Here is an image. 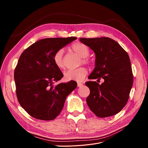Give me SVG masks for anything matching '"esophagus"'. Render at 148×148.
Masks as SVG:
<instances>
[{
  "mask_svg": "<svg viewBox=\"0 0 148 148\" xmlns=\"http://www.w3.org/2000/svg\"><path fill=\"white\" fill-rule=\"evenodd\" d=\"M77 86H78V87H81V86H83V83H77Z\"/></svg>",
  "mask_w": 148,
  "mask_h": 148,
  "instance_id": "34e87169",
  "label": "esophagus"
}]
</instances>
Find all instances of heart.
Masks as SVG:
<instances>
[{
  "instance_id": "1",
  "label": "heart",
  "mask_w": 148,
  "mask_h": 148,
  "mask_svg": "<svg viewBox=\"0 0 148 148\" xmlns=\"http://www.w3.org/2000/svg\"><path fill=\"white\" fill-rule=\"evenodd\" d=\"M72 51L79 57H82L81 64L91 66L92 65V61L87 57L89 55L90 51L89 47L84 44L77 42L71 45ZM64 51L62 49L57 51L53 56V63L59 69H64L65 68V62L64 59ZM88 74V70L84 66L75 70H69L64 73V78L66 81H77L81 82L86 77Z\"/></svg>"
}]
</instances>
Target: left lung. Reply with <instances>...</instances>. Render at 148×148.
Masks as SVG:
<instances>
[{
	"mask_svg": "<svg viewBox=\"0 0 148 148\" xmlns=\"http://www.w3.org/2000/svg\"><path fill=\"white\" fill-rule=\"evenodd\" d=\"M79 41L96 54V66L88 78L104 80L101 84L85 83L90 89L86 98L88 107L100 118L117 114L127 103L133 83L128 54L117 41L107 37L82 38Z\"/></svg>",
	"mask_w": 148,
	"mask_h": 148,
	"instance_id": "1",
	"label": "left lung"
}]
</instances>
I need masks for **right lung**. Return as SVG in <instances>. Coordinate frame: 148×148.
I'll list each match as a JSON object with an SVG mask.
<instances>
[{
  "instance_id": "obj_1",
  "label": "right lung",
  "mask_w": 148,
  "mask_h": 148,
  "mask_svg": "<svg viewBox=\"0 0 148 148\" xmlns=\"http://www.w3.org/2000/svg\"><path fill=\"white\" fill-rule=\"evenodd\" d=\"M75 39H42L21 54L14 71L16 94L20 104L31 117L42 120L56 119L63 109L66 96L77 88L75 81L53 84L64 77L53 63V56Z\"/></svg>"
}]
</instances>
